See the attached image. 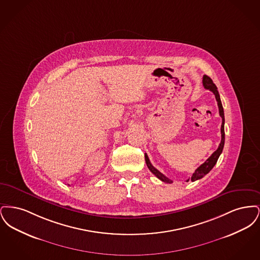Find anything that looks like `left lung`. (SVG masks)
Listing matches in <instances>:
<instances>
[{
  "label": "left lung",
  "mask_w": 260,
  "mask_h": 260,
  "mask_svg": "<svg viewBox=\"0 0 260 260\" xmlns=\"http://www.w3.org/2000/svg\"><path fill=\"white\" fill-rule=\"evenodd\" d=\"M203 85H204L205 88L210 89V91L213 92V94L215 95L216 101H217L219 115H220V117L222 118V124H221V129H220V131H221V141H220V143H219L218 148L216 149V151H214V152L211 154V156H210V158H209L207 161H205L203 165H201L198 169L195 171V173L192 174L191 178H189V179H191V181H196V180H198V179H201V178L204 177L207 173H210V171H211V169L214 167V165L216 164V161L218 160L220 154L222 153L223 147H224V141H225V133H224V122H225V120H224V111H223L222 103H221V100H220V96H219L217 87L213 84V82H212V80L210 79V77L207 76V75H204V77H203ZM145 161H146V165H147L150 172L153 173V174H155L160 180L166 182V183H173V181H172L170 178H168L167 176H165V175H164L162 173H160L156 168H154V167L152 166V164L150 162V160H149L148 156H147L146 153H145ZM189 179H187L186 181L188 182Z\"/></svg>",
  "instance_id": "left-lung-1"
}]
</instances>
